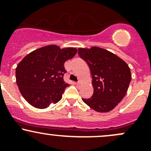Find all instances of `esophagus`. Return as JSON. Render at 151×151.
<instances>
[{
	"mask_svg": "<svg viewBox=\"0 0 151 151\" xmlns=\"http://www.w3.org/2000/svg\"><path fill=\"white\" fill-rule=\"evenodd\" d=\"M75 84H76V85H79V84H80V82H79V81L75 82Z\"/></svg>",
	"mask_w": 151,
	"mask_h": 151,
	"instance_id": "34e87169",
	"label": "esophagus"
}]
</instances>
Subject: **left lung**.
I'll return each mask as SVG.
<instances>
[{
  "mask_svg": "<svg viewBox=\"0 0 151 151\" xmlns=\"http://www.w3.org/2000/svg\"><path fill=\"white\" fill-rule=\"evenodd\" d=\"M79 56L89 65L94 92L82 101L98 112L112 110L126 95L131 80L130 68L114 53L98 47L78 48Z\"/></svg>",
  "mask_w": 151,
  "mask_h": 151,
  "instance_id": "1",
  "label": "left lung"
}]
</instances>
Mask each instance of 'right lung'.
<instances>
[{"instance_id": "1", "label": "right lung", "mask_w": 151, "mask_h": 151, "mask_svg": "<svg viewBox=\"0 0 151 151\" xmlns=\"http://www.w3.org/2000/svg\"><path fill=\"white\" fill-rule=\"evenodd\" d=\"M77 53L74 47L45 46L25 56L16 68V82L25 101L37 109H46L62 98L67 72L64 64Z\"/></svg>"}]
</instances>
